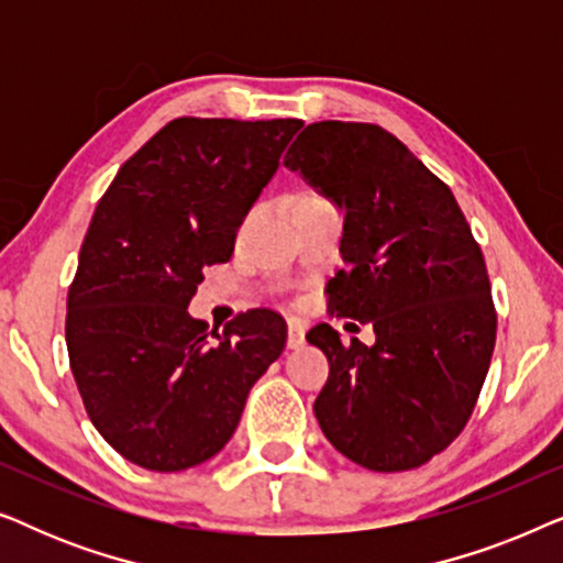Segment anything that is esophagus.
I'll return each instance as SVG.
<instances>
[{
    "label": "esophagus",
    "mask_w": 563,
    "mask_h": 563,
    "mask_svg": "<svg viewBox=\"0 0 563 563\" xmlns=\"http://www.w3.org/2000/svg\"><path fill=\"white\" fill-rule=\"evenodd\" d=\"M305 333H307V322L299 320V318H289V333H287L289 349H302Z\"/></svg>",
    "instance_id": "1"
}]
</instances>
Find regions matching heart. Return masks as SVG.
Listing matches in <instances>:
<instances>
[{
    "label": "heart",
    "mask_w": 563,
    "mask_h": 563,
    "mask_svg": "<svg viewBox=\"0 0 563 563\" xmlns=\"http://www.w3.org/2000/svg\"><path fill=\"white\" fill-rule=\"evenodd\" d=\"M305 197H318V195H312V191H310V195H302L299 199H305Z\"/></svg>",
    "instance_id": "heart-1"
}]
</instances>
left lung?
<instances>
[{"label":"left lung","mask_w":563,"mask_h":563,"mask_svg":"<svg viewBox=\"0 0 563 563\" xmlns=\"http://www.w3.org/2000/svg\"><path fill=\"white\" fill-rule=\"evenodd\" d=\"M284 164L343 210L345 266L328 282L330 318L376 333L374 345L343 343L328 322L307 333L330 364L314 418L372 472L428 464L466 428L495 351L479 243L449 184L374 122H312Z\"/></svg>","instance_id":"1"}]
</instances>
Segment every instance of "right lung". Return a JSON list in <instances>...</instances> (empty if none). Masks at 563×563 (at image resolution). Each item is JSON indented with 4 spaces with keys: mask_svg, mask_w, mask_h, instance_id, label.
Here are the masks:
<instances>
[{
    "mask_svg": "<svg viewBox=\"0 0 563 563\" xmlns=\"http://www.w3.org/2000/svg\"><path fill=\"white\" fill-rule=\"evenodd\" d=\"M302 120L176 118L99 199L66 299L68 364L107 443L151 472L212 459L245 397L282 356L274 310L235 314L214 338L187 307Z\"/></svg>",
    "mask_w": 563,
    "mask_h": 563,
    "instance_id": "1",
    "label": "right lung"
}]
</instances>
